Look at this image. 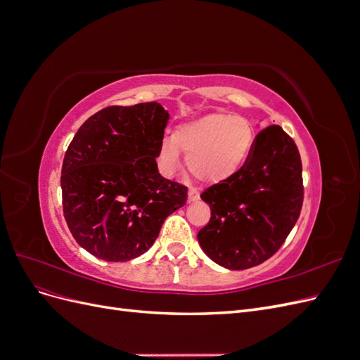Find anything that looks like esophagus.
Returning <instances> with one entry per match:
<instances>
[{"mask_svg":"<svg viewBox=\"0 0 360 360\" xmlns=\"http://www.w3.org/2000/svg\"><path fill=\"white\" fill-rule=\"evenodd\" d=\"M188 200H189V202L198 201V200H200V192H198L197 189L191 188V189H189V192H188Z\"/></svg>","mask_w":360,"mask_h":360,"instance_id":"esophagus-1","label":"esophagus"}]
</instances>
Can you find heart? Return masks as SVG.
<instances>
[{
  "label": "heart",
  "instance_id": "heart-1",
  "mask_svg": "<svg viewBox=\"0 0 360 360\" xmlns=\"http://www.w3.org/2000/svg\"><path fill=\"white\" fill-rule=\"evenodd\" d=\"M254 127L243 117L209 114L184 123L174 135L160 141L158 162L165 174H172L186 155L192 176L209 184L222 183L240 171L254 146Z\"/></svg>",
  "mask_w": 360,
  "mask_h": 360
}]
</instances>
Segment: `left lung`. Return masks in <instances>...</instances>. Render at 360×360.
Here are the masks:
<instances>
[{
	"label": "left lung",
	"mask_w": 360,
	"mask_h": 360,
	"mask_svg": "<svg viewBox=\"0 0 360 360\" xmlns=\"http://www.w3.org/2000/svg\"><path fill=\"white\" fill-rule=\"evenodd\" d=\"M212 217L198 242L212 261L230 270L264 263L285 242L303 202L302 162L279 126L257 135L245 165L201 193Z\"/></svg>",
	"instance_id": "1"
}]
</instances>
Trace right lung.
I'll use <instances>...</instances> for the list:
<instances>
[{"label": "right lung", "instance_id": "1", "mask_svg": "<svg viewBox=\"0 0 360 360\" xmlns=\"http://www.w3.org/2000/svg\"><path fill=\"white\" fill-rule=\"evenodd\" d=\"M169 114L158 102L108 106L79 127L61 169L63 212L75 240L105 261L153 246L188 188L163 179L158 151Z\"/></svg>", "mask_w": 360, "mask_h": 360}]
</instances>
